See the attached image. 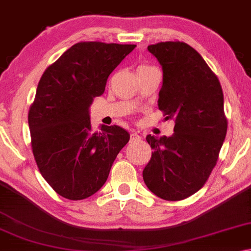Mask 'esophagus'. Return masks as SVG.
I'll return each mask as SVG.
<instances>
[{
	"instance_id": "34e87169",
	"label": "esophagus",
	"mask_w": 251,
	"mask_h": 251,
	"mask_svg": "<svg viewBox=\"0 0 251 251\" xmlns=\"http://www.w3.org/2000/svg\"><path fill=\"white\" fill-rule=\"evenodd\" d=\"M140 139H141V137L139 136L137 132L131 133V140H132V141H138V140H140Z\"/></svg>"
}]
</instances>
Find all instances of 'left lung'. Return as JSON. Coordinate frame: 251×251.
I'll return each mask as SVG.
<instances>
[{"mask_svg":"<svg viewBox=\"0 0 251 251\" xmlns=\"http://www.w3.org/2000/svg\"><path fill=\"white\" fill-rule=\"evenodd\" d=\"M163 69L158 107L174 120V133L148 134L153 150L142 177L158 198L179 201L201 190L217 165L226 134L225 100L218 77L194 48L167 41L148 46Z\"/></svg>","mask_w":251,"mask_h":251,"instance_id":"left-lung-1","label":"left lung"}]
</instances>
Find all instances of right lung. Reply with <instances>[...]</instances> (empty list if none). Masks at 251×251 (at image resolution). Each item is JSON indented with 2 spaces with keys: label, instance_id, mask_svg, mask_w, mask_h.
Listing matches in <instances>:
<instances>
[{
  "label": "right lung",
  "instance_id": "right-lung-1",
  "mask_svg": "<svg viewBox=\"0 0 251 251\" xmlns=\"http://www.w3.org/2000/svg\"><path fill=\"white\" fill-rule=\"evenodd\" d=\"M136 45L78 42L46 69L30 106L32 152L41 175L65 199L90 198L106 182L130 134L118 126L93 131L90 106Z\"/></svg>",
  "mask_w": 251,
  "mask_h": 251
}]
</instances>
